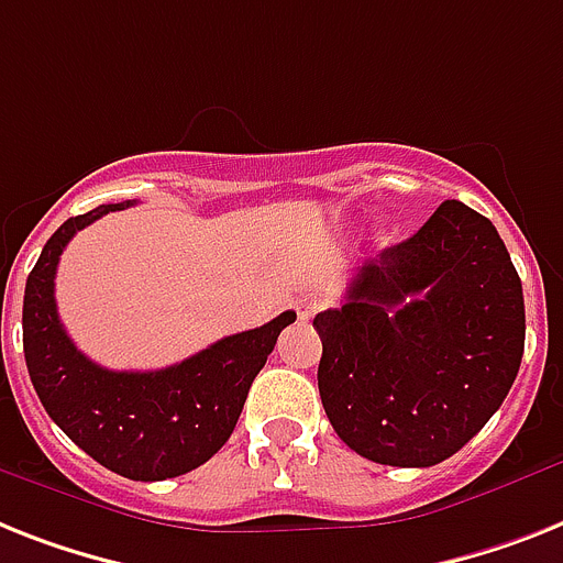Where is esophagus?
<instances>
[{
    "instance_id": "34e87169",
    "label": "esophagus",
    "mask_w": 563,
    "mask_h": 563,
    "mask_svg": "<svg viewBox=\"0 0 563 563\" xmlns=\"http://www.w3.org/2000/svg\"><path fill=\"white\" fill-rule=\"evenodd\" d=\"M324 308L322 299H316V296H299V299L292 301V310H296V316H299L301 322H308V319H313L319 310Z\"/></svg>"
}]
</instances>
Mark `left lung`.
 <instances>
[{"label":"left lung","mask_w":563,"mask_h":563,"mask_svg":"<svg viewBox=\"0 0 563 563\" xmlns=\"http://www.w3.org/2000/svg\"><path fill=\"white\" fill-rule=\"evenodd\" d=\"M313 328L319 397L342 443L383 466H434L512 388L523 287L489 218L443 201L411 239L362 264Z\"/></svg>","instance_id":"8db88e82"}]
</instances>
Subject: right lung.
<instances>
[{
	"mask_svg": "<svg viewBox=\"0 0 563 563\" xmlns=\"http://www.w3.org/2000/svg\"><path fill=\"white\" fill-rule=\"evenodd\" d=\"M125 207L132 201L100 203L51 235L27 276L22 345L36 397L82 452L129 481H166L207 463L230 440L255 374L296 313L285 310L161 371H109L91 362L59 322L54 276L82 227Z\"/></svg>",
	"mask_w": 563,
	"mask_h": 563,
	"instance_id": "obj_1",
	"label": "right lung"
}]
</instances>
